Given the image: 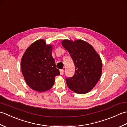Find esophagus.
Instances as JSON below:
<instances>
[{"instance_id": "34e87169", "label": "esophagus", "mask_w": 127, "mask_h": 127, "mask_svg": "<svg viewBox=\"0 0 127 127\" xmlns=\"http://www.w3.org/2000/svg\"><path fill=\"white\" fill-rule=\"evenodd\" d=\"M59 72H60V74L61 75H63L64 74V70H60V71H59Z\"/></svg>"}]
</instances>
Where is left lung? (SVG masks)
Returning <instances> with one entry per match:
<instances>
[{
  "instance_id": "obj_1",
  "label": "left lung",
  "mask_w": 127,
  "mask_h": 127,
  "mask_svg": "<svg viewBox=\"0 0 127 127\" xmlns=\"http://www.w3.org/2000/svg\"><path fill=\"white\" fill-rule=\"evenodd\" d=\"M62 45L69 52L75 66L74 76L66 79L68 87L77 93L88 92L101 77L100 57L90 44L81 40H64Z\"/></svg>"
}]
</instances>
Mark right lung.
I'll list each match as a JSON object with an SVG mask.
<instances>
[{"instance_id": "1", "label": "right lung", "mask_w": 127, "mask_h": 127, "mask_svg": "<svg viewBox=\"0 0 127 127\" xmlns=\"http://www.w3.org/2000/svg\"><path fill=\"white\" fill-rule=\"evenodd\" d=\"M52 46L44 40L34 42L28 47L21 59V70L29 87L38 92L52 87L56 76L60 75L52 56Z\"/></svg>"}]
</instances>
